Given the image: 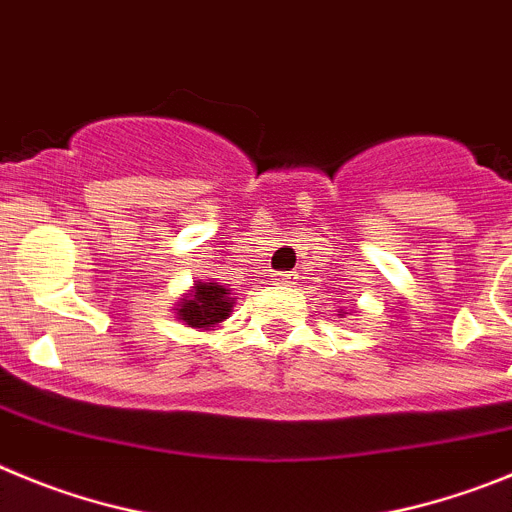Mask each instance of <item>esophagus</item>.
Listing matches in <instances>:
<instances>
[{"instance_id":"obj_1","label":"esophagus","mask_w":512,"mask_h":512,"mask_svg":"<svg viewBox=\"0 0 512 512\" xmlns=\"http://www.w3.org/2000/svg\"><path fill=\"white\" fill-rule=\"evenodd\" d=\"M298 280V275L293 273V270H288V273H275V283L278 285H293Z\"/></svg>"}]
</instances>
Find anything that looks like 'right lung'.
<instances>
[{
	"mask_svg": "<svg viewBox=\"0 0 512 512\" xmlns=\"http://www.w3.org/2000/svg\"><path fill=\"white\" fill-rule=\"evenodd\" d=\"M178 319L186 321L193 329H209V326L219 324L232 311V301L224 285L216 283H196L191 290V296L183 298Z\"/></svg>",
	"mask_w": 512,
	"mask_h": 512,
	"instance_id": "add662e5",
	"label": "right lung"
}]
</instances>
